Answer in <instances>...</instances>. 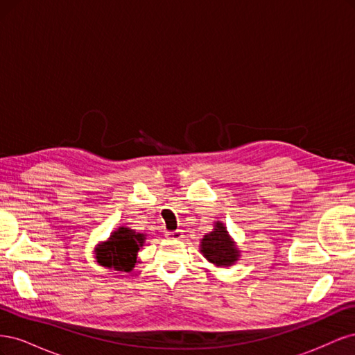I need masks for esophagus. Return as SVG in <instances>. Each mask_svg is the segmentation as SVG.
Wrapping results in <instances>:
<instances>
[{
	"instance_id": "34e87169",
	"label": "esophagus",
	"mask_w": 355,
	"mask_h": 355,
	"mask_svg": "<svg viewBox=\"0 0 355 355\" xmlns=\"http://www.w3.org/2000/svg\"><path fill=\"white\" fill-rule=\"evenodd\" d=\"M164 235L168 240H180L182 237H184V232H182L180 230H176V231H167Z\"/></svg>"
}]
</instances>
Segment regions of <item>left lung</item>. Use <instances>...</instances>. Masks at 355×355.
Returning a JSON list of instances; mask_svg holds the SVG:
<instances>
[{"label":"left lung","instance_id":"left-lung-1","mask_svg":"<svg viewBox=\"0 0 355 355\" xmlns=\"http://www.w3.org/2000/svg\"><path fill=\"white\" fill-rule=\"evenodd\" d=\"M200 253L206 259L219 268H230L240 261L241 252L237 243L232 240L222 220H216L213 231L204 235L200 243Z\"/></svg>","mask_w":355,"mask_h":355}]
</instances>
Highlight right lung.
I'll return each instance as SVG.
<instances>
[{"mask_svg":"<svg viewBox=\"0 0 355 355\" xmlns=\"http://www.w3.org/2000/svg\"><path fill=\"white\" fill-rule=\"evenodd\" d=\"M146 235L132 228L118 227L106 241L94 247V257L108 270L130 272L137 263V253L145 244Z\"/></svg>","mask_w":355,"mask_h":355,"instance_id":"1","label":"right lung"}]
</instances>
